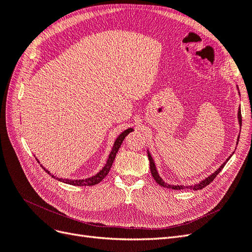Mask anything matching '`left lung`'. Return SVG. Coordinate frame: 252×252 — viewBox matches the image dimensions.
I'll return each instance as SVG.
<instances>
[{"label": "left lung", "instance_id": "left-lung-1", "mask_svg": "<svg viewBox=\"0 0 252 252\" xmlns=\"http://www.w3.org/2000/svg\"><path fill=\"white\" fill-rule=\"evenodd\" d=\"M236 89H238V91H239V94H240V90H239V87H238V85H236ZM238 121H239V125H240V127L242 126V116H241V108H239V111H238ZM239 139H240V136L238 138V141H236V145H238V143H239ZM147 155H148V158H149V164H150V171H151V174H152V177H154V179H155V181L158 183V184L159 185V186H162V187H165V188H169V189H174V190H181V189H192V190H200V189H203V188H205L206 186L207 185H209L210 183L216 179V177L217 175L220 172V170H222L223 168H224V166L226 165V163L229 161V158L232 157V155H233V152L232 154L228 157V158L226 159V161L220 165L219 168L213 172L212 174H210L208 178H206V179H204L203 181H201V182H199V183H196V184H194V185H190V186H185V185H172V184H168V183H166L161 177H159V174H158V170H157V166H156V163H155V161H154V158H152V157H151V155H150V152H149V150H147Z\"/></svg>", "mask_w": 252, "mask_h": 252}]
</instances>
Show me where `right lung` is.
<instances>
[{"instance_id":"1","label":"right lung","mask_w":252,"mask_h":252,"mask_svg":"<svg viewBox=\"0 0 252 252\" xmlns=\"http://www.w3.org/2000/svg\"><path fill=\"white\" fill-rule=\"evenodd\" d=\"M131 131H133V128L130 127V128H127L126 130H124L123 132L119 134V136H118V138L116 139V141H114V143H113V146H112V148L110 150V154L108 156L107 161H106L105 165L103 166V168L100 171H98L97 173L93 175V177H90V178H86V179H65V178L62 179V178H58V177H56V175H53L49 170H47L46 168H45V167L42 164H41V166L43 167L45 171H46L48 174L51 175L53 179H57L60 182L65 183V184H69V185H73V186H94V185L97 184V183H100L106 177V175L109 173V170H110L111 166L113 164L114 158H116V156L118 154V151H119V149L121 147L122 143H123V141L127 136V134H129ZM36 161L40 163V161L37 158H36Z\"/></svg>"}]
</instances>
